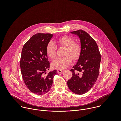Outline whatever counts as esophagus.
I'll return each mask as SVG.
<instances>
[{
	"label": "esophagus",
	"mask_w": 121,
	"mask_h": 121,
	"mask_svg": "<svg viewBox=\"0 0 121 121\" xmlns=\"http://www.w3.org/2000/svg\"><path fill=\"white\" fill-rule=\"evenodd\" d=\"M57 72L58 73H61L63 72V70H61V69H58L57 70Z\"/></svg>",
	"instance_id": "esophagus-1"
}]
</instances>
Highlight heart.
Instances as JSON below:
<instances>
[{
	"label": "heart",
	"instance_id": "1",
	"mask_svg": "<svg viewBox=\"0 0 121 121\" xmlns=\"http://www.w3.org/2000/svg\"><path fill=\"white\" fill-rule=\"evenodd\" d=\"M58 44L61 47L65 48L64 57H58L52 62V67L55 69H64L69 66L73 60H76L80 58L82 52V47L80 43L75 42L74 39L69 35L61 36L56 39ZM57 46L52 41H49L46 48L48 56L51 59L56 56Z\"/></svg>",
	"mask_w": 121,
	"mask_h": 121
}]
</instances>
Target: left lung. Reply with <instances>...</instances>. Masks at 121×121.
Listing matches in <instances>:
<instances>
[{
    "label": "left lung",
    "mask_w": 121,
    "mask_h": 121,
    "mask_svg": "<svg viewBox=\"0 0 121 121\" xmlns=\"http://www.w3.org/2000/svg\"><path fill=\"white\" fill-rule=\"evenodd\" d=\"M71 33L79 37L82 52L77 63L70 70L72 76L67 84L73 92L82 95L93 87L97 79L101 56L95 41L85 31L79 30Z\"/></svg>",
    "instance_id": "1"
}]
</instances>
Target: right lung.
Masks as SVG:
<instances>
[{
    "mask_svg": "<svg viewBox=\"0 0 121 121\" xmlns=\"http://www.w3.org/2000/svg\"><path fill=\"white\" fill-rule=\"evenodd\" d=\"M53 35L38 33L34 35L24 45L20 58V66L22 78L26 86L38 95L47 93L50 89L54 75V70H49L46 48Z\"/></svg>",
    "mask_w": 121,
    "mask_h": 121,
    "instance_id": "add662e5",
    "label": "right lung"
}]
</instances>
